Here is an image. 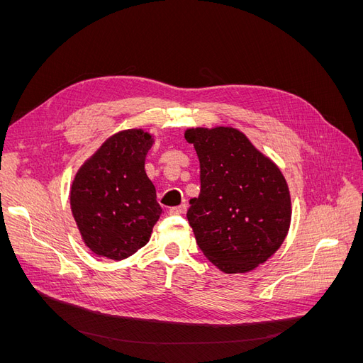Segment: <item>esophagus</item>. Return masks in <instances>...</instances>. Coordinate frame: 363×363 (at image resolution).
<instances>
[{"instance_id":"34e87169","label":"esophagus","mask_w":363,"mask_h":363,"mask_svg":"<svg viewBox=\"0 0 363 363\" xmlns=\"http://www.w3.org/2000/svg\"><path fill=\"white\" fill-rule=\"evenodd\" d=\"M185 211H186V206H185V204H181V206L172 207L170 211H169V213H170V215H177V216H179V215H184V213H185Z\"/></svg>"}]
</instances>
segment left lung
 <instances>
[{"instance_id":"obj_1","label":"left lung","mask_w":363,"mask_h":363,"mask_svg":"<svg viewBox=\"0 0 363 363\" xmlns=\"http://www.w3.org/2000/svg\"><path fill=\"white\" fill-rule=\"evenodd\" d=\"M185 140L200 160V194L186 212L200 250L225 274L256 269L287 237V181L235 128H191Z\"/></svg>"}]
</instances>
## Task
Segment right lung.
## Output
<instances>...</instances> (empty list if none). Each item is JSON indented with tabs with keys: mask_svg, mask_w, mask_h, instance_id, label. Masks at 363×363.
Masks as SVG:
<instances>
[{
	"mask_svg": "<svg viewBox=\"0 0 363 363\" xmlns=\"http://www.w3.org/2000/svg\"><path fill=\"white\" fill-rule=\"evenodd\" d=\"M152 143L143 129L114 133L72 182V215L84 242L100 257L122 260L138 252L162 215L144 169Z\"/></svg>",
	"mask_w": 363,
	"mask_h": 363,
	"instance_id": "right-lung-1",
	"label": "right lung"
}]
</instances>
